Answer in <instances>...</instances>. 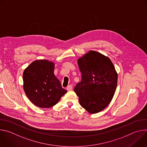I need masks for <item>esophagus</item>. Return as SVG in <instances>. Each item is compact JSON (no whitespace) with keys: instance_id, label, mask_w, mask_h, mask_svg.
<instances>
[{"instance_id":"34e87169","label":"esophagus","mask_w":147,"mask_h":147,"mask_svg":"<svg viewBox=\"0 0 147 147\" xmlns=\"http://www.w3.org/2000/svg\"><path fill=\"white\" fill-rule=\"evenodd\" d=\"M73 90V86L72 85H69L67 87V90L68 91H71Z\"/></svg>"}]
</instances>
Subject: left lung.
I'll return each mask as SVG.
<instances>
[{
    "label": "left lung",
    "mask_w": 147,
    "mask_h": 147,
    "mask_svg": "<svg viewBox=\"0 0 147 147\" xmlns=\"http://www.w3.org/2000/svg\"><path fill=\"white\" fill-rule=\"evenodd\" d=\"M81 81L74 91L81 106L90 113H96L108 107L115 94L117 74L109 58L95 51H90L78 60Z\"/></svg>",
    "instance_id": "1"
}]
</instances>
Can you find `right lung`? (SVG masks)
Masks as SVG:
<instances>
[{"label": "right lung", "mask_w": 147, "mask_h": 147, "mask_svg": "<svg viewBox=\"0 0 147 147\" xmlns=\"http://www.w3.org/2000/svg\"><path fill=\"white\" fill-rule=\"evenodd\" d=\"M55 65L46 60H35L23 73L24 90L35 105L40 108L53 107L67 92L54 75Z\"/></svg>", "instance_id": "right-lung-1"}]
</instances>
